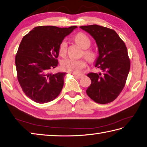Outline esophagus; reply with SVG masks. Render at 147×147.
Instances as JSON below:
<instances>
[{
	"instance_id": "34e87169",
	"label": "esophagus",
	"mask_w": 147,
	"mask_h": 147,
	"mask_svg": "<svg viewBox=\"0 0 147 147\" xmlns=\"http://www.w3.org/2000/svg\"><path fill=\"white\" fill-rule=\"evenodd\" d=\"M74 76L75 77H76L77 78H81L85 76V75L84 74H80V75H77V74H74Z\"/></svg>"
}]
</instances>
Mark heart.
Segmentation results:
<instances>
[{
    "label": "heart",
    "instance_id": "obj_1",
    "mask_svg": "<svg viewBox=\"0 0 147 147\" xmlns=\"http://www.w3.org/2000/svg\"><path fill=\"white\" fill-rule=\"evenodd\" d=\"M75 40L77 44L83 49H87L90 46L91 41L87 35L85 34H77L75 37ZM67 42L66 40H63L60 44L59 49L60 55L65 56L67 52ZM84 54L89 62H94L96 59V54L92 51H85ZM86 63L84 60H77L74 59H67L62 60L61 63L62 69L64 71H69L73 74H78L82 69L85 67Z\"/></svg>",
    "mask_w": 147,
    "mask_h": 147
}]
</instances>
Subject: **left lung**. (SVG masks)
I'll list each match as a JSON object with an SVG mask.
<instances>
[{
    "label": "left lung",
    "instance_id": "1",
    "mask_svg": "<svg viewBox=\"0 0 147 147\" xmlns=\"http://www.w3.org/2000/svg\"><path fill=\"white\" fill-rule=\"evenodd\" d=\"M80 28L95 40L98 55L95 67L101 70L98 74H87L92 82L86 92L96 103H110L123 90L130 71V62L126 45L117 32L110 28L97 25Z\"/></svg>",
    "mask_w": 147,
    "mask_h": 147
}]
</instances>
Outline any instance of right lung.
<instances>
[{
	"label": "right lung",
	"mask_w": 147,
	"mask_h": 147,
	"mask_svg": "<svg viewBox=\"0 0 147 147\" xmlns=\"http://www.w3.org/2000/svg\"><path fill=\"white\" fill-rule=\"evenodd\" d=\"M76 28L39 26L23 37L15 62L18 80L25 94L32 100L47 103L61 92L67 73L52 74L50 70L58 65L57 58L61 42Z\"/></svg>",
	"instance_id": "1"
}]
</instances>
